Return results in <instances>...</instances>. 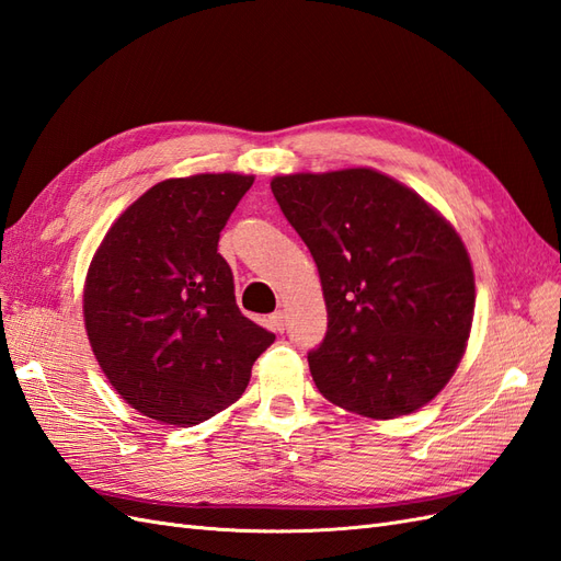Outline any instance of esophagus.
Wrapping results in <instances>:
<instances>
[{
    "label": "esophagus",
    "mask_w": 561,
    "mask_h": 561,
    "mask_svg": "<svg viewBox=\"0 0 561 561\" xmlns=\"http://www.w3.org/2000/svg\"><path fill=\"white\" fill-rule=\"evenodd\" d=\"M270 329H272V331H277V333H282V331H284V312H282V310L270 314Z\"/></svg>",
    "instance_id": "esophagus-1"
}]
</instances>
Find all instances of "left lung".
<instances>
[{"mask_svg":"<svg viewBox=\"0 0 561 561\" xmlns=\"http://www.w3.org/2000/svg\"><path fill=\"white\" fill-rule=\"evenodd\" d=\"M270 187L322 279L329 327L308 352L317 390L366 419L427 404L454 376L474 312L451 222L374 169L275 175Z\"/></svg>","mask_w":561,"mask_h":561,"instance_id":"1","label":"left lung"}]
</instances>
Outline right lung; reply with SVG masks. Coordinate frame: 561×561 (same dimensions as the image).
Segmentation results:
<instances>
[{
	"mask_svg": "<svg viewBox=\"0 0 561 561\" xmlns=\"http://www.w3.org/2000/svg\"><path fill=\"white\" fill-rule=\"evenodd\" d=\"M253 175L197 173L138 197L105 234L84 286V324L126 404L197 425L237 402L275 333L251 322L218 253Z\"/></svg>",
	"mask_w": 561,
	"mask_h": 561,
	"instance_id": "add662e5",
	"label": "right lung"
}]
</instances>
